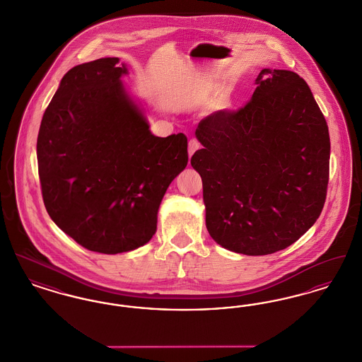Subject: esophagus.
Returning <instances> with one entry per match:
<instances>
[{
  "mask_svg": "<svg viewBox=\"0 0 362 362\" xmlns=\"http://www.w3.org/2000/svg\"><path fill=\"white\" fill-rule=\"evenodd\" d=\"M199 149V141L197 138H191L189 141V157L194 155Z\"/></svg>",
  "mask_w": 362,
  "mask_h": 362,
  "instance_id": "1",
  "label": "esophagus"
}]
</instances>
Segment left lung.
<instances>
[{
    "label": "left lung",
    "instance_id": "left-lung-1",
    "mask_svg": "<svg viewBox=\"0 0 362 362\" xmlns=\"http://www.w3.org/2000/svg\"><path fill=\"white\" fill-rule=\"evenodd\" d=\"M251 100L199 122L191 157L202 177L206 228L229 251L267 255L298 240L327 194V122L308 84L291 70L263 69Z\"/></svg>",
    "mask_w": 362,
    "mask_h": 362
}]
</instances>
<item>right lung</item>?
Masks as SVG:
<instances>
[{"mask_svg": "<svg viewBox=\"0 0 362 362\" xmlns=\"http://www.w3.org/2000/svg\"><path fill=\"white\" fill-rule=\"evenodd\" d=\"M119 58L77 65L46 108L36 144L52 221L89 251L119 254L153 238L161 199L189 161L183 133L156 137L126 92Z\"/></svg>", "mask_w": 362, "mask_h": 362, "instance_id": "add662e5", "label": "right lung"}]
</instances>
